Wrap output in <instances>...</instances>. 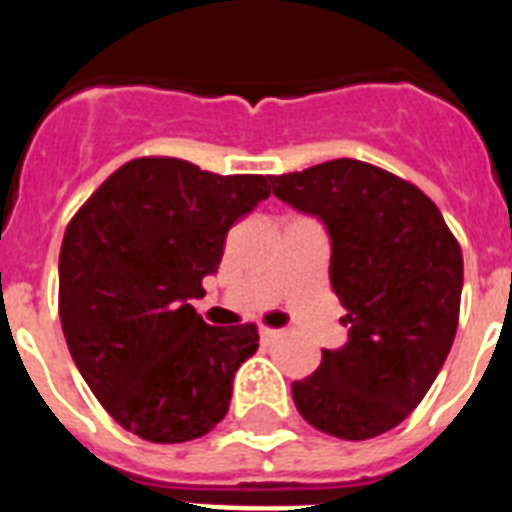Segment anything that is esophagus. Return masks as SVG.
Here are the masks:
<instances>
[{"mask_svg": "<svg viewBox=\"0 0 512 512\" xmlns=\"http://www.w3.org/2000/svg\"><path fill=\"white\" fill-rule=\"evenodd\" d=\"M281 337V329H271V327H263L260 329V340L263 342H273Z\"/></svg>", "mask_w": 512, "mask_h": 512, "instance_id": "obj_1", "label": "esophagus"}]
</instances>
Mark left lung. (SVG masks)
Wrapping results in <instances>:
<instances>
[{"instance_id":"1","label":"left lung","mask_w":512,"mask_h":512,"mask_svg":"<svg viewBox=\"0 0 512 512\" xmlns=\"http://www.w3.org/2000/svg\"><path fill=\"white\" fill-rule=\"evenodd\" d=\"M273 193L324 220L329 279L350 340L292 382L305 422L345 441L382 436L420 404L452 350L462 249L441 209L404 177L335 159L271 177Z\"/></svg>"}]
</instances>
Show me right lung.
<instances>
[{"instance_id": "right-lung-1", "label": "right lung", "mask_w": 512, "mask_h": 512, "mask_svg": "<svg viewBox=\"0 0 512 512\" xmlns=\"http://www.w3.org/2000/svg\"><path fill=\"white\" fill-rule=\"evenodd\" d=\"M271 177L217 175L140 156L84 201L60 247L58 313L84 382L124 430L151 444L207 436L255 324L209 327L188 300L217 273L225 236L268 199Z\"/></svg>"}]
</instances>
